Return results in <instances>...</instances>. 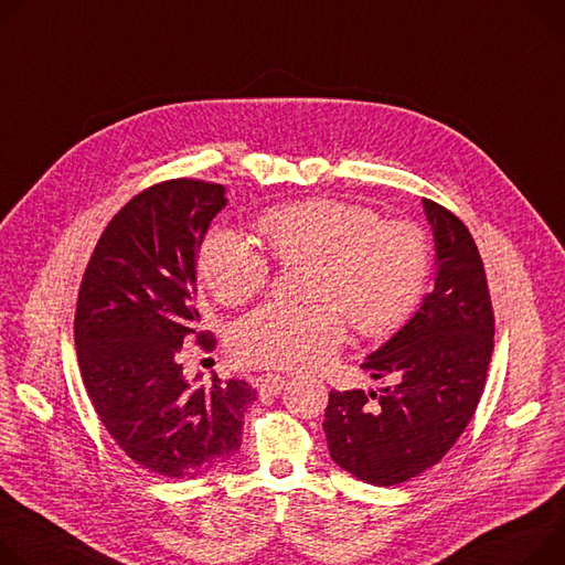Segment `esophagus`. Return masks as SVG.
Listing matches in <instances>:
<instances>
[{
	"label": "esophagus",
	"instance_id": "obj_1",
	"mask_svg": "<svg viewBox=\"0 0 565 565\" xmlns=\"http://www.w3.org/2000/svg\"><path fill=\"white\" fill-rule=\"evenodd\" d=\"M284 385H286V379L279 374H264L256 379V390H259L262 394H270V396L281 392Z\"/></svg>",
	"mask_w": 565,
	"mask_h": 565
}]
</instances>
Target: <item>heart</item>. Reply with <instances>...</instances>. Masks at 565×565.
Here are the masks:
<instances>
[{"instance_id": "1", "label": "heart", "mask_w": 565, "mask_h": 565, "mask_svg": "<svg viewBox=\"0 0 565 565\" xmlns=\"http://www.w3.org/2000/svg\"><path fill=\"white\" fill-rule=\"evenodd\" d=\"M281 266H311V306L268 303L234 329V351L247 365L313 370L344 342V320L365 338L398 331L430 281V241L407 221H379L361 204L311 198L268 210L256 221ZM200 275L221 303L236 306L270 281L266 254L243 234L216 227L202 241Z\"/></svg>"}]
</instances>
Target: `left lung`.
Segmentation results:
<instances>
[{
	"instance_id": "1",
	"label": "left lung",
	"mask_w": 565,
	"mask_h": 565,
	"mask_svg": "<svg viewBox=\"0 0 565 565\" xmlns=\"http://www.w3.org/2000/svg\"><path fill=\"white\" fill-rule=\"evenodd\" d=\"M435 241V288L361 365L374 392L329 394L324 433L335 465L392 487L430 469L476 415L493 353V309L478 245L455 214L424 198Z\"/></svg>"
}]
</instances>
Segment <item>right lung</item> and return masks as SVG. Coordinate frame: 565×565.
Instances as JSON below:
<instances>
[{"label": "right lung", "mask_w": 565, "mask_h": 565, "mask_svg": "<svg viewBox=\"0 0 565 565\" xmlns=\"http://www.w3.org/2000/svg\"><path fill=\"white\" fill-rule=\"evenodd\" d=\"M225 186L169 180L135 195L100 234L85 268L74 340L96 415L139 467L173 480L216 469L241 448L256 390L214 379L191 387L180 351L200 327L198 249Z\"/></svg>", "instance_id": "obj_1"}]
</instances>
